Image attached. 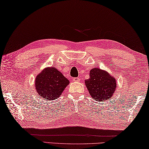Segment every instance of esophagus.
Returning a JSON list of instances; mask_svg holds the SVG:
<instances>
[{
  "instance_id": "1",
  "label": "esophagus",
  "mask_w": 149,
  "mask_h": 149,
  "mask_svg": "<svg viewBox=\"0 0 149 149\" xmlns=\"http://www.w3.org/2000/svg\"><path fill=\"white\" fill-rule=\"evenodd\" d=\"M72 80H73V82H79L80 78H77V77L73 78H72Z\"/></svg>"
}]
</instances>
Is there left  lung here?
<instances>
[{
    "instance_id": "8db88e82",
    "label": "left lung",
    "mask_w": 149,
    "mask_h": 149,
    "mask_svg": "<svg viewBox=\"0 0 149 149\" xmlns=\"http://www.w3.org/2000/svg\"><path fill=\"white\" fill-rule=\"evenodd\" d=\"M85 84L91 97L99 102L111 98L117 88L116 78L99 68L91 70L89 78L85 80Z\"/></svg>"
}]
</instances>
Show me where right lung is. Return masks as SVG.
I'll return each mask as SVG.
<instances>
[{
  "instance_id": "1",
  "label": "right lung",
  "mask_w": 149,
  "mask_h": 149,
  "mask_svg": "<svg viewBox=\"0 0 149 149\" xmlns=\"http://www.w3.org/2000/svg\"><path fill=\"white\" fill-rule=\"evenodd\" d=\"M69 84V80L56 68L47 67L36 78V91L44 100H52L62 94Z\"/></svg>"
}]
</instances>
